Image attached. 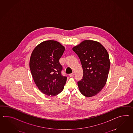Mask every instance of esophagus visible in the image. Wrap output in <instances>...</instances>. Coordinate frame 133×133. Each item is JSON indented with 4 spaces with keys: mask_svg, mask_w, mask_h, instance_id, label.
Instances as JSON below:
<instances>
[{
    "mask_svg": "<svg viewBox=\"0 0 133 133\" xmlns=\"http://www.w3.org/2000/svg\"><path fill=\"white\" fill-rule=\"evenodd\" d=\"M74 74H75L74 72H73V73H72L71 74H70L69 75L70 77H73L74 75Z\"/></svg>",
    "mask_w": 133,
    "mask_h": 133,
    "instance_id": "obj_1",
    "label": "esophagus"
}]
</instances>
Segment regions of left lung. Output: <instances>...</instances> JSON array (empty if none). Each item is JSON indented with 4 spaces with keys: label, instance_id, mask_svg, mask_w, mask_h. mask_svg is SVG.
<instances>
[{
    "label": "left lung",
    "instance_id": "8db88e82",
    "mask_svg": "<svg viewBox=\"0 0 133 133\" xmlns=\"http://www.w3.org/2000/svg\"><path fill=\"white\" fill-rule=\"evenodd\" d=\"M78 56L83 71L78 82L79 91L87 97L96 95L106 85L110 62L105 48L100 43L85 40L72 48Z\"/></svg>",
    "mask_w": 133,
    "mask_h": 133
}]
</instances>
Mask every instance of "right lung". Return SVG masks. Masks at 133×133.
<instances>
[{
  "mask_svg": "<svg viewBox=\"0 0 133 133\" xmlns=\"http://www.w3.org/2000/svg\"><path fill=\"white\" fill-rule=\"evenodd\" d=\"M59 42L49 40L37 45L31 55L29 67L35 83L46 95L54 96L63 90L67 77L61 74L59 60L65 51Z\"/></svg>",
  "mask_w": 133,
  "mask_h": 133,
  "instance_id": "1",
  "label": "right lung"
}]
</instances>
